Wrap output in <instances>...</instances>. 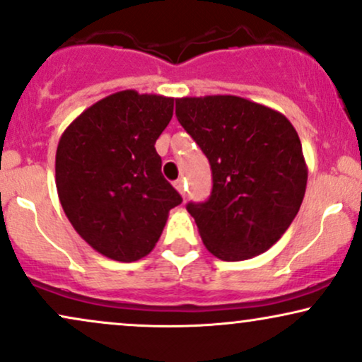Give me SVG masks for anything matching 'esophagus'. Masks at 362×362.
<instances>
[{"instance_id": "34e87169", "label": "esophagus", "mask_w": 362, "mask_h": 362, "mask_svg": "<svg viewBox=\"0 0 362 362\" xmlns=\"http://www.w3.org/2000/svg\"><path fill=\"white\" fill-rule=\"evenodd\" d=\"M173 187H175L178 194L184 195V197H185V180H184V178H178V180L173 182Z\"/></svg>"}]
</instances>
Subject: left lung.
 <instances>
[{"label": "left lung", "mask_w": 362, "mask_h": 362, "mask_svg": "<svg viewBox=\"0 0 362 362\" xmlns=\"http://www.w3.org/2000/svg\"><path fill=\"white\" fill-rule=\"evenodd\" d=\"M178 123L206 153L212 194L187 204L216 258L241 261L268 251L298 214L308 170L293 124L238 95L177 99Z\"/></svg>", "instance_id": "obj_1"}]
</instances>
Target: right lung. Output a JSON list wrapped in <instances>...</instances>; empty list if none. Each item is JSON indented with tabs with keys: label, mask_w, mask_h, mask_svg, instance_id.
<instances>
[{
	"label": "right lung",
	"mask_w": 362,
	"mask_h": 362,
	"mask_svg": "<svg viewBox=\"0 0 362 362\" xmlns=\"http://www.w3.org/2000/svg\"><path fill=\"white\" fill-rule=\"evenodd\" d=\"M173 98L119 90L81 112L60 136L55 185L77 234L106 258L132 263L158 243L180 194L162 175L155 143Z\"/></svg>",
	"instance_id": "add662e5"
}]
</instances>
